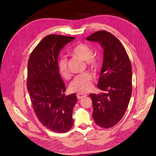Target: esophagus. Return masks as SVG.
<instances>
[{
    "label": "esophagus",
    "mask_w": 156,
    "mask_h": 156,
    "mask_svg": "<svg viewBox=\"0 0 156 156\" xmlns=\"http://www.w3.org/2000/svg\"><path fill=\"white\" fill-rule=\"evenodd\" d=\"M76 96H77V98H78V99H82V98L86 97L87 94H84V93H80H80H78L76 94Z\"/></svg>",
    "instance_id": "1"
}]
</instances>
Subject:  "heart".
Returning <instances> with one entry per match:
<instances>
[{
    "label": "heart",
    "instance_id": "b5f03b06",
    "mask_svg": "<svg viewBox=\"0 0 156 156\" xmlns=\"http://www.w3.org/2000/svg\"><path fill=\"white\" fill-rule=\"evenodd\" d=\"M91 48L87 44L78 42L74 45L70 50V55L84 60L87 66L95 70L98 66L97 57L93 54ZM60 75L64 79L69 78L71 75L68 68V61L65 58L61 59L57 64ZM92 87V76L90 73L85 72L76 76L69 85L73 92H86Z\"/></svg>",
    "mask_w": 156,
    "mask_h": 156
}]
</instances>
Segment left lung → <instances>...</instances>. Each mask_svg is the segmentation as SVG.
Instances as JSON below:
<instances>
[{
	"label": "left lung",
	"mask_w": 156,
	"mask_h": 156,
	"mask_svg": "<svg viewBox=\"0 0 156 156\" xmlns=\"http://www.w3.org/2000/svg\"><path fill=\"white\" fill-rule=\"evenodd\" d=\"M99 43L104 59L97 87L104 92L90 94L92 117L95 123L110 128L123 117L132 91V71L130 60L120 41L111 33L98 31L86 38Z\"/></svg>",
	"instance_id": "1"
}]
</instances>
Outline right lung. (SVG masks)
<instances>
[{"mask_svg":"<svg viewBox=\"0 0 156 156\" xmlns=\"http://www.w3.org/2000/svg\"><path fill=\"white\" fill-rule=\"evenodd\" d=\"M75 37L49 35L31 53L28 63L27 89L33 109L44 126L65 133L73 125L75 94L65 95L66 87L57 68L60 51Z\"/></svg>","mask_w":156,"mask_h":156,"instance_id":"add662e5","label":"right lung"}]
</instances>
